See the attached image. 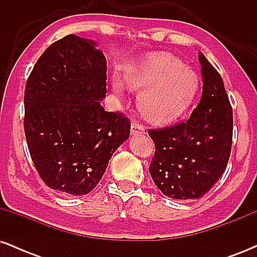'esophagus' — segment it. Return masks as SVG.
Instances as JSON below:
<instances>
[{
    "mask_svg": "<svg viewBox=\"0 0 257 257\" xmlns=\"http://www.w3.org/2000/svg\"><path fill=\"white\" fill-rule=\"evenodd\" d=\"M132 134L133 135H141V134H145V126L140 123L134 122L132 123V129H131Z\"/></svg>",
    "mask_w": 257,
    "mask_h": 257,
    "instance_id": "esophagus-1",
    "label": "esophagus"
}]
</instances>
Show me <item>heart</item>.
Listing matches in <instances>:
<instances>
[{"instance_id":"b5f03b06","label":"heart","mask_w":257,"mask_h":257,"mask_svg":"<svg viewBox=\"0 0 257 257\" xmlns=\"http://www.w3.org/2000/svg\"><path fill=\"white\" fill-rule=\"evenodd\" d=\"M125 79L133 89H143L138 98L139 110L153 122H167L179 116L198 85L196 72L168 53L146 55L126 72ZM113 88L120 93V82H114Z\"/></svg>"}]
</instances>
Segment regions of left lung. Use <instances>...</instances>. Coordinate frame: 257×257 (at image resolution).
Returning <instances> with one entry per match:
<instances>
[{
  "label": "left lung",
  "mask_w": 257,
  "mask_h": 257,
  "mask_svg": "<svg viewBox=\"0 0 257 257\" xmlns=\"http://www.w3.org/2000/svg\"><path fill=\"white\" fill-rule=\"evenodd\" d=\"M203 89L199 104L186 120L150 129L155 156L150 164L153 182L174 199H198L225 172L231 155L233 112L223 81L199 53Z\"/></svg>",
  "instance_id": "left-lung-1"
}]
</instances>
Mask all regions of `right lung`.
Here are the masks:
<instances>
[{
	"label": "right lung",
	"mask_w": 257,
	"mask_h": 257,
	"mask_svg": "<svg viewBox=\"0 0 257 257\" xmlns=\"http://www.w3.org/2000/svg\"><path fill=\"white\" fill-rule=\"evenodd\" d=\"M95 44L76 35L52 43L25 85L29 152L44 184L64 194L89 193L131 133L123 113L100 105L106 59Z\"/></svg>",
	"instance_id": "1"
}]
</instances>
